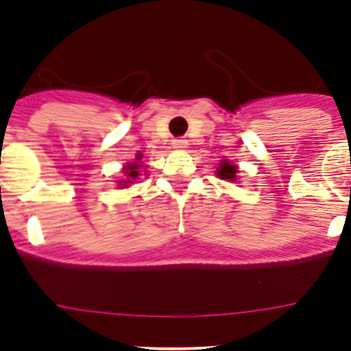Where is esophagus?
Wrapping results in <instances>:
<instances>
[{
  "label": "esophagus",
  "mask_w": 351,
  "mask_h": 351,
  "mask_svg": "<svg viewBox=\"0 0 351 351\" xmlns=\"http://www.w3.org/2000/svg\"><path fill=\"white\" fill-rule=\"evenodd\" d=\"M173 149H186L188 147V141L186 138H176V141L172 142Z\"/></svg>",
  "instance_id": "obj_1"
}]
</instances>
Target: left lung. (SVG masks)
Wrapping results in <instances>:
<instances>
[{
  "label": "left lung",
  "instance_id": "obj_1",
  "mask_svg": "<svg viewBox=\"0 0 351 351\" xmlns=\"http://www.w3.org/2000/svg\"><path fill=\"white\" fill-rule=\"evenodd\" d=\"M237 165H234L232 161H219V167L218 170H216V176H218L219 179H223V181H235L237 179Z\"/></svg>",
  "mask_w": 351,
  "mask_h": 351
}]
</instances>
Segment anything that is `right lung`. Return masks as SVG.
Here are the masks:
<instances>
[{"instance_id":"obj_1","label":"right lung","mask_w":351,"mask_h":351,"mask_svg":"<svg viewBox=\"0 0 351 351\" xmlns=\"http://www.w3.org/2000/svg\"><path fill=\"white\" fill-rule=\"evenodd\" d=\"M141 160H142V154H137V158H135V161L133 163H128V165L125 167V173H126V181H125V186L128 184V182H133L135 179L141 176Z\"/></svg>"}]
</instances>
